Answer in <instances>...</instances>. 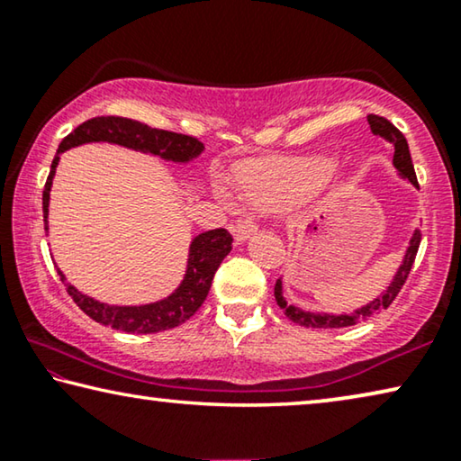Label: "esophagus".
I'll use <instances>...</instances> for the list:
<instances>
[{"label":"esophagus","instance_id":"esophagus-1","mask_svg":"<svg viewBox=\"0 0 461 461\" xmlns=\"http://www.w3.org/2000/svg\"><path fill=\"white\" fill-rule=\"evenodd\" d=\"M230 231L233 233V238H236V242H246L254 231H257V221L250 217H244V219H238V221L231 223Z\"/></svg>","mask_w":461,"mask_h":461}]
</instances>
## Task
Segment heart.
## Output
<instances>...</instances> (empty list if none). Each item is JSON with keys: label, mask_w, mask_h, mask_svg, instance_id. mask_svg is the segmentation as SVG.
Wrapping results in <instances>:
<instances>
[{"label": "heart", "mask_w": 461, "mask_h": 461, "mask_svg": "<svg viewBox=\"0 0 461 461\" xmlns=\"http://www.w3.org/2000/svg\"><path fill=\"white\" fill-rule=\"evenodd\" d=\"M333 174L329 159H314L287 169L244 167L238 171V186L254 204H273L285 198L317 190Z\"/></svg>", "instance_id": "b5f03b06"}]
</instances>
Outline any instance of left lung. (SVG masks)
Here are the masks:
<instances>
[{
	"instance_id": "obj_1",
	"label": "left lung",
	"mask_w": 461,
	"mask_h": 461,
	"mask_svg": "<svg viewBox=\"0 0 461 461\" xmlns=\"http://www.w3.org/2000/svg\"><path fill=\"white\" fill-rule=\"evenodd\" d=\"M368 123H370V130H373V134L381 136V139L393 144V149H395L393 165L397 169V176H400L402 180H408L414 188H418L416 171H414V165H411V157H410L406 136H403L400 130H397L389 120L381 118V115L370 113ZM420 240H422L420 230H414V233H411V238H410L406 254H403V258H402V265L397 267V271L393 275V279H391V284L387 285V290L381 292L375 300H370L368 304L356 308L354 312H349V314L308 312V311H302V308L294 306V304H287V300L284 298V281H281V279H277V284H275V300H277L281 311L285 312V317L294 321V322H298V325H302V327H314V329L352 327V325H356V322L366 321L368 317H373V314L384 311V308H387L391 302L395 300V296L400 294L403 284H406L411 265H414V258H416L418 246H420Z\"/></svg>"
}]
</instances>
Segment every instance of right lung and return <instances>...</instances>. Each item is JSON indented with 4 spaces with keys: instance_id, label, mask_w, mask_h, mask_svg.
I'll return each instance as SVG.
<instances>
[{
    "instance_id": "right-lung-1",
    "label": "right lung",
    "mask_w": 461,
    "mask_h": 461,
    "mask_svg": "<svg viewBox=\"0 0 461 461\" xmlns=\"http://www.w3.org/2000/svg\"><path fill=\"white\" fill-rule=\"evenodd\" d=\"M86 142H112L120 144V147L140 150V153L161 157L165 161L174 163H188L196 159L203 153L204 147L201 140L192 139L186 134L167 132V130L150 128L147 123L128 120V118H115V115H101V118L86 120L85 123L66 136L61 140L58 155L51 163L50 177L45 182L43 190V221L47 230V215H50V192L55 176V167H58L59 157L64 150L72 147H80ZM233 238L228 230L219 228L211 231H203L190 242L188 250V265L186 273H184L182 284L169 294L167 298L150 302V304L140 306H115L107 304V302H99L86 294L78 292L77 287L66 284L64 273L58 269V275L66 284V290L70 294L72 300L80 306V311L88 314L93 321L107 325L112 329H118L123 333H159L167 331L182 325L188 321L198 308L203 306L204 298L211 290L212 277L215 271L221 265V260L228 257L231 250Z\"/></svg>"
}]
</instances>
